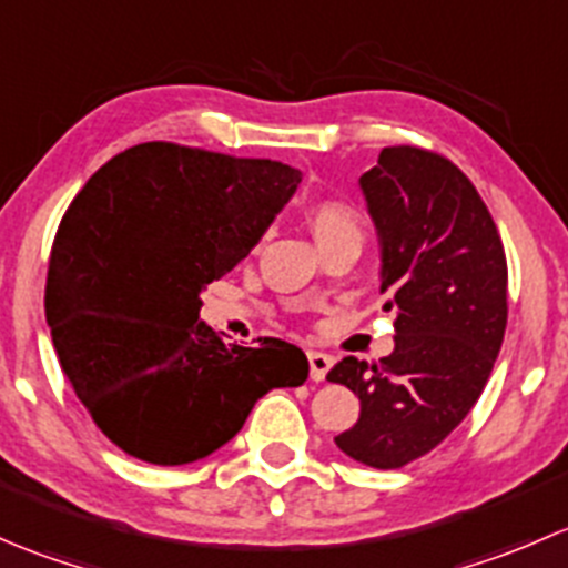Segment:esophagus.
Returning <instances> with one entry per match:
<instances>
[{
	"label": "esophagus",
	"mask_w": 568,
	"mask_h": 568,
	"mask_svg": "<svg viewBox=\"0 0 568 568\" xmlns=\"http://www.w3.org/2000/svg\"><path fill=\"white\" fill-rule=\"evenodd\" d=\"M307 359H311V379L313 382H324L326 371L332 368V357L324 352H307Z\"/></svg>",
	"instance_id": "obj_1"
}]
</instances>
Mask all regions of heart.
<instances>
[{
    "mask_svg": "<svg viewBox=\"0 0 568 568\" xmlns=\"http://www.w3.org/2000/svg\"><path fill=\"white\" fill-rule=\"evenodd\" d=\"M307 222H311V231L321 247L337 242V239H348V236L363 239V231H365L363 214H359L352 203H346V200H335V197H326V200H318V203H313L311 214H307Z\"/></svg>",
    "mask_w": 568,
    "mask_h": 568,
    "instance_id": "1",
    "label": "heart"
}]
</instances>
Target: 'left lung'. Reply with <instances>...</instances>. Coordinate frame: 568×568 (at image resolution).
I'll list each match as a JSON object with an SVG mask.
<instances>
[{
  "instance_id": "1",
  "label": "left lung",
  "mask_w": 568,
  "mask_h": 568,
  "mask_svg": "<svg viewBox=\"0 0 568 568\" xmlns=\"http://www.w3.org/2000/svg\"><path fill=\"white\" fill-rule=\"evenodd\" d=\"M395 313L390 357H343L326 379L359 398L337 448L398 469L437 448L484 393L508 321V266L478 189L450 159L393 145L359 178Z\"/></svg>"
}]
</instances>
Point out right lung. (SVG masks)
Returning a JSON list of instances; mask_svg holds the SVG:
<instances>
[{"mask_svg":"<svg viewBox=\"0 0 568 568\" xmlns=\"http://www.w3.org/2000/svg\"><path fill=\"white\" fill-rule=\"evenodd\" d=\"M300 181L272 159L142 142L68 205L45 321L62 374L123 454L162 467L203 459L261 395L307 379L294 343L231 346L200 321V291L250 255Z\"/></svg>","mask_w":568,"mask_h":568,"instance_id":"obj_1","label":"right lung"}]
</instances>
